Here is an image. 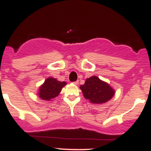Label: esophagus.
<instances>
[{
    "mask_svg": "<svg viewBox=\"0 0 151 151\" xmlns=\"http://www.w3.org/2000/svg\"><path fill=\"white\" fill-rule=\"evenodd\" d=\"M78 83H79V81H74V84H76V85L78 84Z\"/></svg>",
    "mask_w": 151,
    "mask_h": 151,
    "instance_id": "34e87169",
    "label": "esophagus"
}]
</instances>
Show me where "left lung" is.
<instances>
[{
	"label": "left lung",
	"mask_w": 151,
	"mask_h": 151,
	"mask_svg": "<svg viewBox=\"0 0 151 151\" xmlns=\"http://www.w3.org/2000/svg\"><path fill=\"white\" fill-rule=\"evenodd\" d=\"M81 89L86 99L97 104L107 102L115 93L113 89L108 83L100 81L96 76L87 78L84 84L81 86Z\"/></svg>",
	"instance_id": "left-lung-1"
}]
</instances>
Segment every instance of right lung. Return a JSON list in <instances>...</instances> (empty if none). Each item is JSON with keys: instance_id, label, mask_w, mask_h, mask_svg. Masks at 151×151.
Returning <instances> with one entry per match:
<instances>
[{"instance_id": "obj_1", "label": "right lung", "mask_w": 151, "mask_h": 151, "mask_svg": "<svg viewBox=\"0 0 151 151\" xmlns=\"http://www.w3.org/2000/svg\"><path fill=\"white\" fill-rule=\"evenodd\" d=\"M65 84V82H60L55 78L49 77L39 89V97L44 100H50L59 94Z\"/></svg>"}]
</instances>
